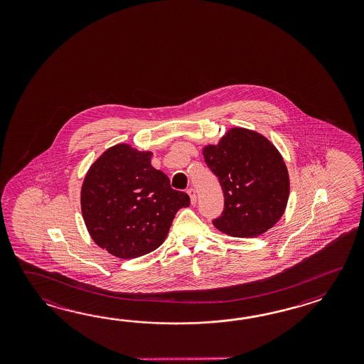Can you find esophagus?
Returning a JSON list of instances; mask_svg holds the SVG:
<instances>
[{
	"instance_id": "1",
	"label": "esophagus",
	"mask_w": 364,
	"mask_h": 364,
	"mask_svg": "<svg viewBox=\"0 0 364 364\" xmlns=\"http://www.w3.org/2000/svg\"><path fill=\"white\" fill-rule=\"evenodd\" d=\"M187 193H188V195H190V199H191V203H193V204H195V203H196V200H198V196H196V191H195L193 187H191V188H188V190H187Z\"/></svg>"
}]
</instances>
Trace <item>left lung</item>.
Wrapping results in <instances>:
<instances>
[{
  "instance_id": "obj_1",
  "label": "left lung",
  "mask_w": 364,
  "mask_h": 364,
  "mask_svg": "<svg viewBox=\"0 0 364 364\" xmlns=\"http://www.w3.org/2000/svg\"><path fill=\"white\" fill-rule=\"evenodd\" d=\"M203 155L224 193V210L212 221L220 232L252 238L279 221L290 183L284 159L269 140L237 127L217 146L204 148Z\"/></svg>"
}]
</instances>
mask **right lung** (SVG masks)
I'll return each instance as SVG.
<instances>
[{
  "instance_id": "right-lung-1",
  "label": "right lung",
  "mask_w": 364,
  "mask_h": 364,
  "mask_svg": "<svg viewBox=\"0 0 364 364\" xmlns=\"http://www.w3.org/2000/svg\"><path fill=\"white\" fill-rule=\"evenodd\" d=\"M151 152L129 144L109 148L93 163L82 186V215L92 240L109 254L132 259L163 243L176 213L190 205L151 165Z\"/></svg>"
}]
</instances>
